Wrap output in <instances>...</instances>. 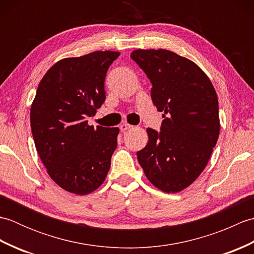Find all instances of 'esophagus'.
Listing matches in <instances>:
<instances>
[{
	"mask_svg": "<svg viewBox=\"0 0 254 254\" xmlns=\"http://www.w3.org/2000/svg\"><path fill=\"white\" fill-rule=\"evenodd\" d=\"M133 127V126H131V124H127V123H122L120 126V130L122 132H126L127 130H131V128Z\"/></svg>",
	"mask_w": 254,
	"mask_h": 254,
	"instance_id": "34e87169",
	"label": "esophagus"
}]
</instances>
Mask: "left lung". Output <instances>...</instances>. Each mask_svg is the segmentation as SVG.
<instances>
[{
	"instance_id": "left-lung-1",
	"label": "left lung",
	"mask_w": 254,
	"mask_h": 254,
	"mask_svg": "<svg viewBox=\"0 0 254 254\" xmlns=\"http://www.w3.org/2000/svg\"><path fill=\"white\" fill-rule=\"evenodd\" d=\"M131 58L152 83V100L164 112L160 132L136 153L144 174L166 193L185 190L206 167L219 135L214 86L193 61L169 50H134Z\"/></svg>"
}]
</instances>
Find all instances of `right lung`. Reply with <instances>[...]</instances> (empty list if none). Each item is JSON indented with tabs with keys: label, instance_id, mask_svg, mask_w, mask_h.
<instances>
[{
	"label": "right lung",
	"instance_id": "1",
	"mask_svg": "<svg viewBox=\"0 0 254 254\" xmlns=\"http://www.w3.org/2000/svg\"><path fill=\"white\" fill-rule=\"evenodd\" d=\"M116 51L65 58L48 69L30 108L38 155L48 175L63 190L77 195L104 183L117 148L119 127L89 126L106 98L105 77Z\"/></svg>",
	"mask_w": 254,
	"mask_h": 254
}]
</instances>
